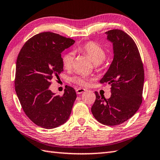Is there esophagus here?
<instances>
[{"instance_id":"obj_1","label":"esophagus","mask_w":160,"mask_h":160,"mask_svg":"<svg viewBox=\"0 0 160 160\" xmlns=\"http://www.w3.org/2000/svg\"><path fill=\"white\" fill-rule=\"evenodd\" d=\"M76 91V93L78 94H81V93L84 92V91H87V90L83 89V88H78V89H77Z\"/></svg>"}]
</instances>
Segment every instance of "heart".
Returning <instances> with one entry per match:
<instances>
[{"mask_svg":"<svg viewBox=\"0 0 160 160\" xmlns=\"http://www.w3.org/2000/svg\"><path fill=\"white\" fill-rule=\"evenodd\" d=\"M78 49L81 53L89 56L96 66L98 65V64L102 62L107 57L106 51L104 49L103 47L92 41L83 44L82 45L79 47ZM73 58V54L71 52H67L63 54L62 56V63L64 69L67 70L71 69ZM71 80L73 82L80 86H87L89 84V78L82 76H75Z\"/></svg>","mask_w":160,"mask_h":160,"instance_id":"heart-1","label":"heart"}]
</instances>
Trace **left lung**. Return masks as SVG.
Masks as SVG:
<instances>
[{
    "label": "left lung",
    "mask_w": 160,
    "mask_h": 160,
    "mask_svg": "<svg viewBox=\"0 0 160 160\" xmlns=\"http://www.w3.org/2000/svg\"><path fill=\"white\" fill-rule=\"evenodd\" d=\"M106 33L113 42L114 58L100 83L110 84L111 96L106 99L95 91L96 98L91 112L100 123L115 126L130 119L140 108L144 71L138 47L130 36L120 29Z\"/></svg>",
    "instance_id": "left-lung-1"
}]
</instances>
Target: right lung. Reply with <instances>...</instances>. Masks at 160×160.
<instances>
[{"label": "right lung", "instance_id": "right-lung-1", "mask_svg": "<svg viewBox=\"0 0 160 160\" xmlns=\"http://www.w3.org/2000/svg\"><path fill=\"white\" fill-rule=\"evenodd\" d=\"M75 42L53 32H42L29 39L16 60L15 90L27 116L40 127L54 128L67 121L76 93L68 86L62 96L49 87L63 71L61 53Z\"/></svg>", "mask_w": 160, "mask_h": 160}]
</instances>
